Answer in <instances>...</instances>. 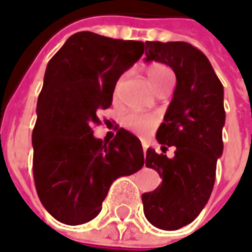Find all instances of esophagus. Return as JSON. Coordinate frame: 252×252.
<instances>
[{"label": "esophagus", "mask_w": 252, "mask_h": 252, "mask_svg": "<svg viewBox=\"0 0 252 252\" xmlns=\"http://www.w3.org/2000/svg\"><path fill=\"white\" fill-rule=\"evenodd\" d=\"M141 144H143V151H144V154H146V151H147V143H146V141H143Z\"/></svg>", "instance_id": "1"}]
</instances>
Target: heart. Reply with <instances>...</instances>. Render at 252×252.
Masks as SVG:
<instances>
[{"instance_id":"1","label":"heart","mask_w":252,"mask_h":252,"mask_svg":"<svg viewBox=\"0 0 252 252\" xmlns=\"http://www.w3.org/2000/svg\"><path fill=\"white\" fill-rule=\"evenodd\" d=\"M147 76H148L150 84L153 86V89L155 91L158 90L163 83H166L170 79H173L172 70L168 66H165L163 63H153V65H150V66L147 67ZM121 83H122V79L116 83V86H115V97L118 95ZM125 125H126V127L134 130V131L146 133V131L151 130L157 125V118L153 116V115L130 114L125 118Z\"/></svg>"}]
</instances>
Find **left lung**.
I'll list each match as a JSON object with an SVG mask.
<instances>
[{
    "label": "left lung",
    "instance_id": "1",
    "mask_svg": "<svg viewBox=\"0 0 252 252\" xmlns=\"http://www.w3.org/2000/svg\"><path fill=\"white\" fill-rule=\"evenodd\" d=\"M146 61L165 63L176 75V89L157 131L175 157L146 153V166L162 177L161 186L141 195L147 220L162 230L191 223L207 205L223 153V86L208 58L185 41H147Z\"/></svg>",
    "mask_w": 252,
    "mask_h": 252
}]
</instances>
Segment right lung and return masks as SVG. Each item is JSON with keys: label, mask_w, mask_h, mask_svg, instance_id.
<instances>
[{"label": "right lung", "mask_w": 252, "mask_h": 252, "mask_svg": "<svg viewBox=\"0 0 252 252\" xmlns=\"http://www.w3.org/2000/svg\"><path fill=\"white\" fill-rule=\"evenodd\" d=\"M144 47L143 41L79 32L47 65L32 136L33 175L44 208L62 223L90 222L114 180L144 165L133 133L121 127L109 143L93 134V125L101 123L98 112L112 104L116 82Z\"/></svg>", "instance_id": "add662e5"}]
</instances>
